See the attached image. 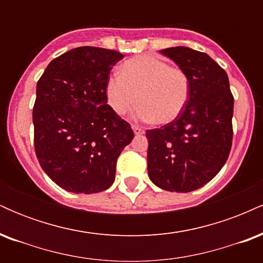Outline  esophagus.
Instances as JSON below:
<instances>
[{"mask_svg":"<svg viewBox=\"0 0 263 263\" xmlns=\"http://www.w3.org/2000/svg\"><path fill=\"white\" fill-rule=\"evenodd\" d=\"M132 129H134L135 135H142V134H144V129L142 128V127H140V126L134 125V126H132Z\"/></svg>","mask_w":263,"mask_h":263,"instance_id":"obj_1","label":"esophagus"}]
</instances>
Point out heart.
<instances>
[{"mask_svg": "<svg viewBox=\"0 0 263 263\" xmlns=\"http://www.w3.org/2000/svg\"><path fill=\"white\" fill-rule=\"evenodd\" d=\"M190 81L183 69L156 57L127 60L106 84V98L117 115H126L137 105L140 120L168 123L176 120L189 100Z\"/></svg>", "mask_w": 263, "mask_h": 263, "instance_id": "heart-1", "label": "heart"}]
</instances>
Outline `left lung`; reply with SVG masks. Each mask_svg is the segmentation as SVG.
<instances>
[{
    "instance_id": "8db88e82",
    "label": "left lung",
    "mask_w": 263,
    "mask_h": 263,
    "mask_svg": "<svg viewBox=\"0 0 263 263\" xmlns=\"http://www.w3.org/2000/svg\"><path fill=\"white\" fill-rule=\"evenodd\" d=\"M189 77V100L176 120L147 129L148 177L168 192L188 193L224 167L232 144L234 96L228 74L208 54L188 47L162 49Z\"/></svg>"
}]
</instances>
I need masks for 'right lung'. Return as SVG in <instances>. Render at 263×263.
Listing matches in <instances>:
<instances>
[{"mask_svg":"<svg viewBox=\"0 0 263 263\" xmlns=\"http://www.w3.org/2000/svg\"><path fill=\"white\" fill-rule=\"evenodd\" d=\"M116 50L79 47L53 59L37 83L34 149L47 176L75 194L112 185L116 163L134 131L107 105Z\"/></svg>","mask_w":263,"mask_h":263,"instance_id":"add662e5","label":"right lung"}]
</instances>
